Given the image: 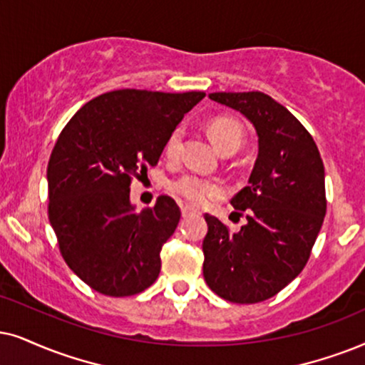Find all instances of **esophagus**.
Instances as JSON below:
<instances>
[{
	"label": "esophagus",
	"instance_id": "34e87169",
	"mask_svg": "<svg viewBox=\"0 0 365 365\" xmlns=\"http://www.w3.org/2000/svg\"><path fill=\"white\" fill-rule=\"evenodd\" d=\"M195 214H198L195 209H192V207H188V205H182V215L183 217H190V215H195Z\"/></svg>",
	"mask_w": 365,
	"mask_h": 365
}]
</instances>
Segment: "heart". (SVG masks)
<instances>
[{
    "label": "heart",
    "instance_id": "b5f03b06",
    "mask_svg": "<svg viewBox=\"0 0 365 365\" xmlns=\"http://www.w3.org/2000/svg\"><path fill=\"white\" fill-rule=\"evenodd\" d=\"M209 133L220 151L232 148L239 150V146L242 145L244 140L242 126L232 118H215L209 124ZM183 136H185L183 126H177L172 129L167 141H165V155H167L168 160L178 158L180 151H182ZM170 190L177 197L188 202V204L204 205L209 200H212V198L224 195L225 188L222 182H219L215 178H209L197 173H185L170 183Z\"/></svg>",
    "mask_w": 365,
    "mask_h": 365
}]
</instances>
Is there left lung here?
<instances>
[{"mask_svg": "<svg viewBox=\"0 0 365 365\" xmlns=\"http://www.w3.org/2000/svg\"><path fill=\"white\" fill-rule=\"evenodd\" d=\"M209 98L252 123L259 151L249 185L230 200L247 224L230 232L205 214L204 278L227 302L259 303L292 283L310 257L327 212L324 161L305 126L264 92Z\"/></svg>", "mask_w": 365, "mask_h": 365, "instance_id": "left-lung-1", "label": "left lung"}]
</instances>
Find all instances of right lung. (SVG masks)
I'll return each mask as SVG.
<instances>
[{
	"label": "right lung",
	"instance_id": "right-lung-1",
	"mask_svg": "<svg viewBox=\"0 0 365 365\" xmlns=\"http://www.w3.org/2000/svg\"><path fill=\"white\" fill-rule=\"evenodd\" d=\"M205 92H106L82 106L50 155L48 219L67 266L96 292L131 297L158 278L160 251L177 229L168 195L136 212L133 177L158 163L173 128Z\"/></svg>",
	"mask_w": 365,
	"mask_h": 365
}]
</instances>
